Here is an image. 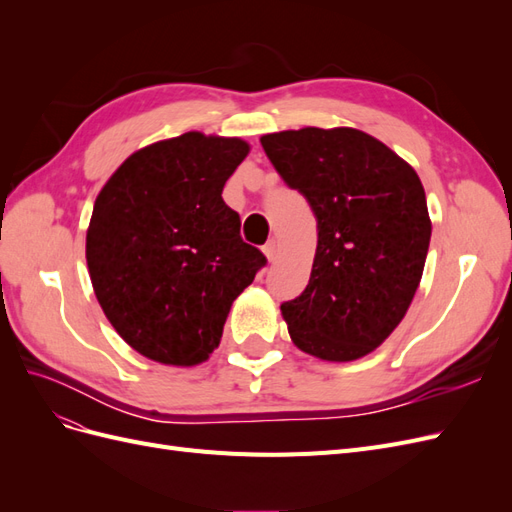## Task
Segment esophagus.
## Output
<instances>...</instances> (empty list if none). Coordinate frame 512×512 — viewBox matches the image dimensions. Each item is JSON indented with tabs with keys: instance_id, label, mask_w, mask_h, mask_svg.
Listing matches in <instances>:
<instances>
[{
	"instance_id": "34e87169",
	"label": "esophagus",
	"mask_w": 512,
	"mask_h": 512,
	"mask_svg": "<svg viewBox=\"0 0 512 512\" xmlns=\"http://www.w3.org/2000/svg\"><path fill=\"white\" fill-rule=\"evenodd\" d=\"M262 252H265V256L269 258V262H273L275 256H277V243H275V239H271L265 247H262Z\"/></svg>"
}]
</instances>
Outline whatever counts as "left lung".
Returning a JSON list of instances; mask_svg holds the SVG:
<instances>
[{
  "label": "left lung",
  "instance_id": "8db88e82",
  "mask_svg": "<svg viewBox=\"0 0 512 512\" xmlns=\"http://www.w3.org/2000/svg\"><path fill=\"white\" fill-rule=\"evenodd\" d=\"M318 220L309 284L282 303L290 339L322 361L376 350L404 320L431 239L423 183L393 149L354 128H301L260 138Z\"/></svg>",
  "mask_w": 512,
  "mask_h": 512
}]
</instances>
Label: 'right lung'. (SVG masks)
<instances>
[{
    "instance_id": "obj_1",
    "label": "right lung",
    "mask_w": 512,
    "mask_h": 512,
    "mask_svg": "<svg viewBox=\"0 0 512 512\" xmlns=\"http://www.w3.org/2000/svg\"><path fill=\"white\" fill-rule=\"evenodd\" d=\"M247 153L241 138L185 132L134 151L96 198L85 245L96 299L151 361H207L232 301L267 265L222 198Z\"/></svg>"
}]
</instances>
